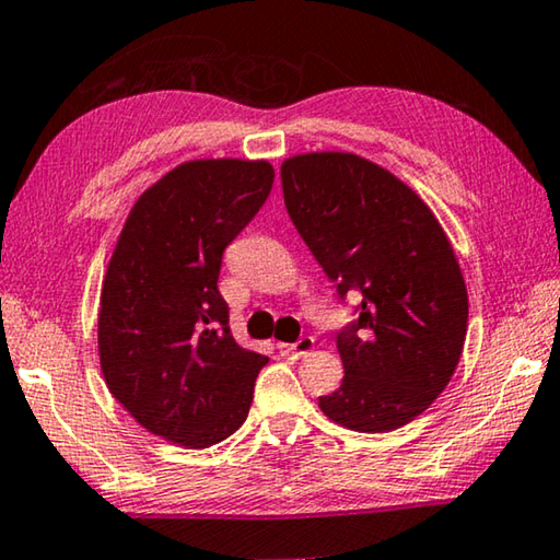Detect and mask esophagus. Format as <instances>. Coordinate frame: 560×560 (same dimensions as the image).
Returning <instances> with one entry per match:
<instances>
[{
  "label": "esophagus",
  "instance_id": "1",
  "mask_svg": "<svg viewBox=\"0 0 560 560\" xmlns=\"http://www.w3.org/2000/svg\"><path fill=\"white\" fill-rule=\"evenodd\" d=\"M313 348H315V338H310V335H303L298 342H280L278 346L280 355H285V358H303Z\"/></svg>",
  "mask_w": 560,
  "mask_h": 560
}]
</instances>
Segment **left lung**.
Masks as SVG:
<instances>
[{
  "label": "left lung",
  "mask_w": 560,
  "mask_h": 560,
  "mask_svg": "<svg viewBox=\"0 0 560 560\" xmlns=\"http://www.w3.org/2000/svg\"><path fill=\"white\" fill-rule=\"evenodd\" d=\"M285 208L340 300L342 385L323 395L332 423L388 433L418 418L458 368L468 290L441 222L406 183L350 152L295 154L280 167Z\"/></svg>",
  "instance_id": "left-lung-1"
}]
</instances>
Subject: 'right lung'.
Segmentation results:
<instances>
[{"mask_svg": "<svg viewBox=\"0 0 560 560\" xmlns=\"http://www.w3.org/2000/svg\"><path fill=\"white\" fill-rule=\"evenodd\" d=\"M265 160H192L140 195L107 265L97 346L109 393L150 433L210 448L245 423L268 358L237 346L225 247L272 190Z\"/></svg>", "mask_w": 560, "mask_h": 560, "instance_id": "1", "label": "right lung"}]
</instances>
